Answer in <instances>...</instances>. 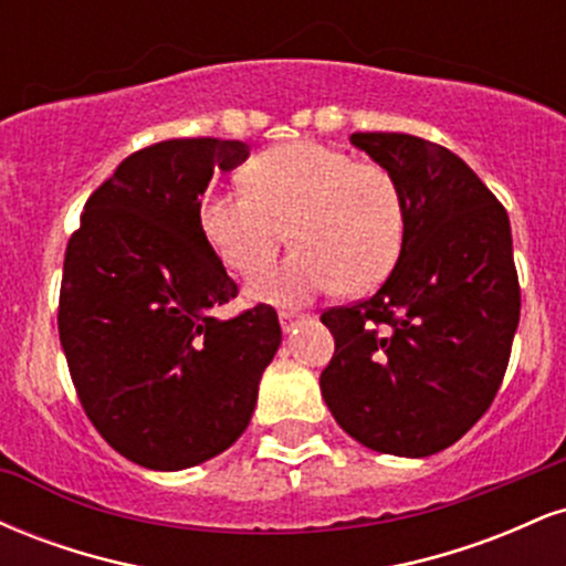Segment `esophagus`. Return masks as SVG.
<instances>
[{
  "label": "esophagus",
  "mask_w": 566,
  "mask_h": 566,
  "mask_svg": "<svg viewBox=\"0 0 566 566\" xmlns=\"http://www.w3.org/2000/svg\"><path fill=\"white\" fill-rule=\"evenodd\" d=\"M305 322V314H292V311H279V324H282L284 333H292L295 324Z\"/></svg>",
  "instance_id": "esophagus-1"
}]
</instances>
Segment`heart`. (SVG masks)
<instances>
[{
  "label": "heart",
  "instance_id": "obj_1",
  "mask_svg": "<svg viewBox=\"0 0 566 566\" xmlns=\"http://www.w3.org/2000/svg\"><path fill=\"white\" fill-rule=\"evenodd\" d=\"M247 188L201 201V229L229 269L252 274L287 239L295 252L250 279L252 301L297 305L337 287L361 295L391 274L405 242V199L375 161L297 140L250 161Z\"/></svg>",
  "mask_w": 566,
  "mask_h": 566
}]
</instances>
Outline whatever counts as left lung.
<instances>
[{
    "mask_svg": "<svg viewBox=\"0 0 566 566\" xmlns=\"http://www.w3.org/2000/svg\"><path fill=\"white\" fill-rule=\"evenodd\" d=\"M350 143L399 184L405 242L375 295L322 314L335 337L322 396L359 444L426 458L482 418L509 367L522 311L509 212L439 143L405 133Z\"/></svg>",
    "mask_w": 566,
    "mask_h": 566,
    "instance_id": "8db88e82",
    "label": "left lung"
}]
</instances>
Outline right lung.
<instances>
[{
  "label": "right lung",
  "instance_id": "obj_1",
  "mask_svg": "<svg viewBox=\"0 0 566 566\" xmlns=\"http://www.w3.org/2000/svg\"><path fill=\"white\" fill-rule=\"evenodd\" d=\"M242 140L175 138L140 148L90 193L63 261L57 333L90 423L127 460L180 471L244 433L282 327L258 303L210 314L237 284L207 242L199 197Z\"/></svg>",
  "mask_w": 566,
  "mask_h": 566
}]
</instances>
